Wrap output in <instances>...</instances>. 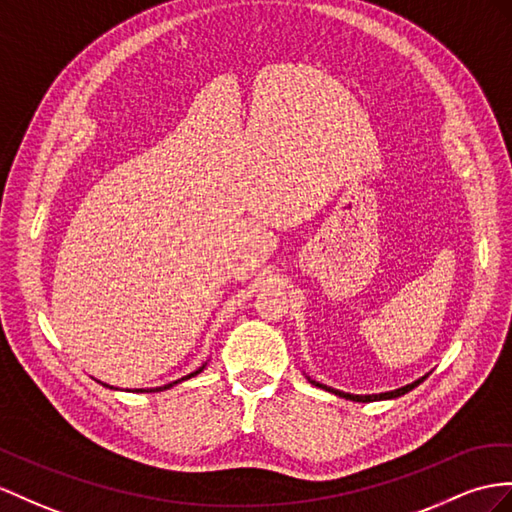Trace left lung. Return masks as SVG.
Listing matches in <instances>:
<instances>
[{
	"label": "left lung",
	"instance_id": "obj_1",
	"mask_svg": "<svg viewBox=\"0 0 512 512\" xmlns=\"http://www.w3.org/2000/svg\"><path fill=\"white\" fill-rule=\"evenodd\" d=\"M428 376V374H426ZM426 376H422V378H417V381H413L411 385H404V387H400V389H393V391H385V393H368V396H359V393H346V391H339V389H333V387H329V385H322V383H318V381H313V378H309V383L311 385H316V387H320V389H326V391H331V393H335V396H339V398H346V400H352V402H376V400H391V398H400V396H404V393H409L411 389H415L419 383L422 381H426Z\"/></svg>",
	"mask_w": 512,
	"mask_h": 512
}]
</instances>
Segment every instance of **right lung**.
I'll return each mask as SVG.
<instances>
[{"mask_svg": "<svg viewBox=\"0 0 512 512\" xmlns=\"http://www.w3.org/2000/svg\"><path fill=\"white\" fill-rule=\"evenodd\" d=\"M205 365L207 363H203L199 370H194V372H190L188 376H183V378H179V381H173V383H168V385H164V387H151V389H136V393H151V391H164V389H170V387H175V385H179L181 381H188V378H192V376H196V374H201L203 370H205ZM97 383H101V381H97ZM103 387H110V385H106V383H101ZM110 389H114V387H110Z\"/></svg>", "mask_w": 512, "mask_h": 512, "instance_id": "obj_1", "label": "right lung"}]
</instances>
